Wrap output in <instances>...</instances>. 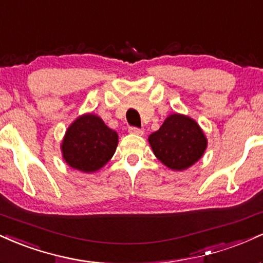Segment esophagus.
I'll list each match as a JSON object with an SVG mask.
<instances>
[{"label":"esophagus","mask_w":263,"mask_h":263,"mask_svg":"<svg viewBox=\"0 0 263 263\" xmlns=\"http://www.w3.org/2000/svg\"><path fill=\"white\" fill-rule=\"evenodd\" d=\"M129 133H130V134H135V135H143V129H140V128H137V126H130V128H129Z\"/></svg>","instance_id":"1"}]
</instances>
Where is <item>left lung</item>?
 Returning a JSON list of instances; mask_svg holds the SVG:
<instances>
[{
    "label": "left lung",
    "mask_w": 263,
    "mask_h": 263,
    "mask_svg": "<svg viewBox=\"0 0 263 263\" xmlns=\"http://www.w3.org/2000/svg\"><path fill=\"white\" fill-rule=\"evenodd\" d=\"M149 143L157 159L177 171L198 161L206 147L199 125L190 117L177 113L166 118L161 128L150 135Z\"/></svg>",
    "instance_id": "1"
}]
</instances>
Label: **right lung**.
Masks as SVG:
<instances>
[{
	"mask_svg": "<svg viewBox=\"0 0 263 263\" xmlns=\"http://www.w3.org/2000/svg\"><path fill=\"white\" fill-rule=\"evenodd\" d=\"M118 145V134L95 114L77 118L65 134L61 150L72 168L93 172L109 161Z\"/></svg>",
	"mask_w": 263,
	"mask_h": 263,
	"instance_id": "obj_1",
	"label": "right lung"
}]
</instances>
